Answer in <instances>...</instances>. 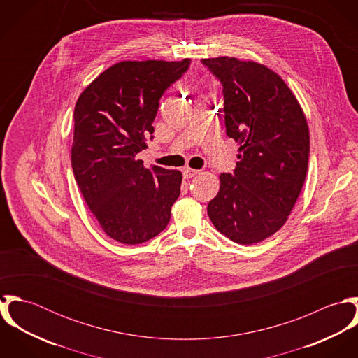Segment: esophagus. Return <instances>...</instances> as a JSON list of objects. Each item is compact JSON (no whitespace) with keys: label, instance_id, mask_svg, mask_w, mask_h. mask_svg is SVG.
Instances as JSON below:
<instances>
[{"label":"esophagus","instance_id":"1","mask_svg":"<svg viewBox=\"0 0 358 358\" xmlns=\"http://www.w3.org/2000/svg\"><path fill=\"white\" fill-rule=\"evenodd\" d=\"M200 171H197V169H193V168H185L183 169V175H185V178L186 179H190V178H194L197 173H199Z\"/></svg>","mask_w":358,"mask_h":358}]
</instances>
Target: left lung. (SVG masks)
<instances>
[{
  "label": "left lung",
  "mask_w": 358,
  "mask_h": 358,
  "mask_svg": "<svg viewBox=\"0 0 358 358\" xmlns=\"http://www.w3.org/2000/svg\"><path fill=\"white\" fill-rule=\"evenodd\" d=\"M203 63L220 80L227 136L240 143L234 173H222L208 204L217 231L256 244L287 222L306 179V115L284 80L254 60L219 56Z\"/></svg>",
  "instance_id": "1"
}]
</instances>
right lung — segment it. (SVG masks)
Instances as JSON below:
<instances>
[{
    "instance_id": "obj_1",
    "label": "right lung",
    "mask_w": 358,
    "mask_h": 358,
    "mask_svg": "<svg viewBox=\"0 0 358 358\" xmlns=\"http://www.w3.org/2000/svg\"><path fill=\"white\" fill-rule=\"evenodd\" d=\"M190 59L122 60L99 74L74 108L71 166L103 231L135 245L158 236L180 194L182 172L143 165L158 102Z\"/></svg>"
}]
</instances>
